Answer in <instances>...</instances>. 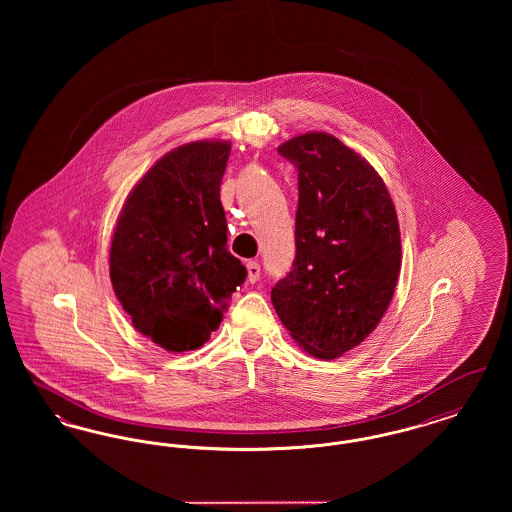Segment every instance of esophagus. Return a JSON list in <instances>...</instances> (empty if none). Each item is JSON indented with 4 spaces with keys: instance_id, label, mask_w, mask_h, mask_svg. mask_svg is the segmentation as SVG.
<instances>
[{
    "instance_id": "1",
    "label": "esophagus",
    "mask_w": 512,
    "mask_h": 512,
    "mask_svg": "<svg viewBox=\"0 0 512 512\" xmlns=\"http://www.w3.org/2000/svg\"><path fill=\"white\" fill-rule=\"evenodd\" d=\"M245 268H247V280H249L251 284H255V282L259 280V276H261V267H259V263H257V261H247V263H245Z\"/></svg>"
}]
</instances>
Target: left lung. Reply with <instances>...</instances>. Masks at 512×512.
<instances>
[{
    "label": "left lung",
    "instance_id": "obj_1",
    "mask_svg": "<svg viewBox=\"0 0 512 512\" xmlns=\"http://www.w3.org/2000/svg\"><path fill=\"white\" fill-rule=\"evenodd\" d=\"M278 153L297 169L299 201L292 270L270 299L309 355L336 359L388 311L401 268L397 213L380 174L332 134H301Z\"/></svg>",
    "mask_w": 512,
    "mask_h": 512
}]
</instances>
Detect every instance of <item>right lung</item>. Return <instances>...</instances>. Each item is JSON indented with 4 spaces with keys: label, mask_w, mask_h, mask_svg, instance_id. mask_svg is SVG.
Instances as JSON below:
<instances>
[{
    "label": "right lung",
    "mask_w": 512,
    "mask_h": 512,
    "mask_svg": "<svg viewBox=\"0 0 512 512\" xmlns=\"http://www.w3.org/2000/svg\"><path fill=\"white\" fill-rule=\"evenodd\" d=\"M230 142L203 140L163 155L122 205L109 274L138 332L190 351L219 328L247 270L228 247L220 203Z\"/></svg>",
    "instance_id": "1"
}]
</instances>
